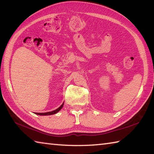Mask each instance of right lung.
<instances>
[{
	"label": "right lung",
	"mask_w": 154,
	"mask_h": 154,
	"mask_svg": "<svg viewBox=\"0 0 154 154\" xmlns=\"http://www.w3.org/2000/svg\"><path fill=\"white\" fill-rule=\"evenodd\" d=\"M64 103H63L61 105L60 107H59L58 109H57L56 110H54V111H53L51 112H43V113H39V112H36L35 114L38 115H41V116H47V115H54V114L57 113L58 111H60L61 109L63 107V105H64Z\"/></svg>",
	"instance_id": "right-lung-1"
}]
</instances>
